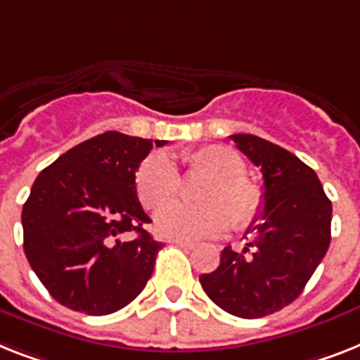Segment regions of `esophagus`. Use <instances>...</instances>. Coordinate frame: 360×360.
<instances>
[{
  "mask_svg": "<svg viewBox=\"0 0 360 360\" xmlns=\"http://www.w3.org/2000/svg\"><path fill=\"white\" fill-rule=\"evenodd\" d=\"M175 244V246L183 248V250H194V242H186V240H172Z\"/></svg>",
  "mask_w": 360,
  "mask_h": 360,
  "instance_id": "34e87169",
  "label": "esophagus"
}]
</instances>
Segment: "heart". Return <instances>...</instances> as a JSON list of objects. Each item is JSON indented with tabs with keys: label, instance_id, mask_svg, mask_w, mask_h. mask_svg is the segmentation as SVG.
I'll use <instances>...</instances> for the list:
<instances>
[{
	"label": "heart",
	"instance_id": "obj_1",
	"mask_svg": "<svg viewBox=\"0 0 360 360\" xmlns=\"http://www.w3.org/2000/svg\"><path fill=\"white\" fill-rule=\"evenodd\" d=\"M190 174H205L212 183L205 186L201 201L207 205L174 203L157 214V229L166 238L201 240L214 238L229 229H244L262 209V190L246 177V162L226 146H205L185 157ZM183 179L166 153H153L136 172V192L146 209H159L177 198Z\"/></svg>",
	"mask_w": 360,
	"mask_h": 360
}]
</instances>
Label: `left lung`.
<instances>
[{"mask_svg": "<svg viewBox=\"0 0 360 360\" xmlns=\"http://www.w3.org/2000/svg\"><path fill=\"white\" fill-rule=\"evenodd\" d=\"M264 179L262 210L248 227L244 251L224 248L220 266L200 276L207 296L238 318H262L290 305L331 242L333 207L312 168L255 134H233Z\"/></svg>", "mask_w": 360, "mask_h": 360, "instance_id": "8db88e82", "label": "left lung"}]
</instances>
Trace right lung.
Segmentation results:
<instances>
[{
	"instance_id": "right-lung-1",
	"label": "right lung",
	"mask_w": 360,
	"mask_h": 360,
	"mask_svg": "<svg viewBox=\"0 0 360 360\" xmlns=\"http://www.w3.org/2000/svg\"><path fill=\"white\" fill-rule=\"evenodd\" d=\"M153 144L166 140L107 131L34 179L22 209L23 251L60 305L105 316L144 290L162 242L146 231L151 218L140 205L134 174Z\"/></svg>"
}]
</instances>
